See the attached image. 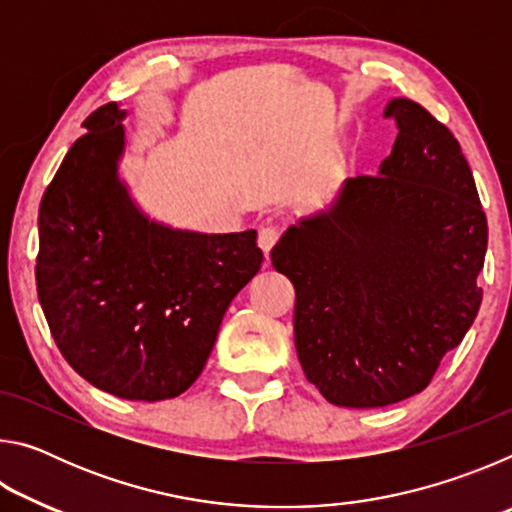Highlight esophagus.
I'll return each instance as SVG.
<instances>
[{"label": "esophagus", "instance_id": "34e87169", "mask_svg": "<svg viewBox=\"0 0 512 512\" xmlns=\"http://www.w3.org/2000/svg\"><path fill=\"white\" fill-rule=\"evenodd\" d=\"M277 239H280V230L275 228V225H262V228H259V237H257V244H259V248L264 250V253L268 255L271 253V248L277 244Z\"/></svg>", "mask_w": 512, "mask_h": 512}]
</instances>
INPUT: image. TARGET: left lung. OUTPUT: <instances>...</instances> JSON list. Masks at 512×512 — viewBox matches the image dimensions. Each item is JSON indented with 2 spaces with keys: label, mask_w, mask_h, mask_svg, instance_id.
Wrapping results in <instances>:
<instances>
[{
  "label": "left lung",
  "mask_w": 512,
  "mask_h": 512,
  "mask_svg": "<svg viewBox=\"0 0 512 512\" xmlns=\"http://www.w3.org/2000/svg\"><path fill=\"white\" fill-rule=\"evenodd\" d=\"M384 117L397 137L377 176L345 180L271 250L296 289L305 377L348 409L424 391L483 298L488 221L461 144L411 99H391Z\"/></svg>",
  "instance_id": "1"
}]
</instances>
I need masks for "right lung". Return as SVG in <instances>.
<instances>
[{"label": "right lung", "mask_w": 512, "mask_h": 512, "mask_svg": "<svg viewBox=\"0 0 512 512\" xmlns=\"http://www.w3.org/2000/svg\"><path fill=\"white\" fill-rule=\"evenodd\" d=\"M126 115L115 101L94 110L42 196L36 284L69 366L110 395L160 402L201 375L264 255L255 230L207 235L142 212L119 176Z\"/></svg>", "instance_id": "obj_1"}]
</instances>
